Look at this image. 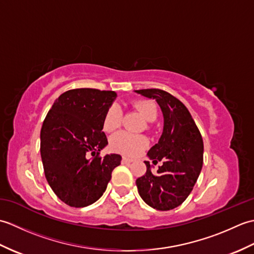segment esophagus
<instances>
[{"instance_id": "34e87169", "label": "esophagus", "mask_w": 254, "mask_h": 254, "mask_svg": "<svg viewBox=\"0 0 254 254\" xmlns=\"http://www.w3.org/2000/svg\"><path fill=\"white\" fill-rule=\"evenodd\" d=\"M122 161H123L124 164H130V163H133L134 159H132V158H128V157H126V156H123V157H122Z\"/></svg>"}]
</instances>
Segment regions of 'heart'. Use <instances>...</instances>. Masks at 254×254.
I'll list each match as a JSON object with an SVG mask.
<instances>
[{
  "mask_svg": "<svg viewBox=\"0 0 254 254\" xmlns=\"http://www.w3.org/2000/svg\"><path fill=\"white\" fill-rule=\"evenodd\" d=\"M133 107L144 120L148 122L154 121L157 117V108L152 101L137 100L133 102ZM122 113L121 109L117 105H112L105 113L102 127L106 132H113L121 126ZM148 139L144 135L138 134H128L127 132H119L110 139V146L117 153L127 156H136L147 147Z\"/></svg>",
  "mask_w": 254,
  "mask_h": 254,
  "instance_id": "obj_1",
  "label": "heart"
}]
</instances>
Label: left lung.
Returning <instances> with one entry per match:
<instances>
[{
    "label": "left lung",
    "instance_id": "1",
    "mask_svg": "<svg viewBox=\"0 0 254 254\" xmlns=\"http://www.w3.org/2000/svg\"><path fill=\"white\" fill-rule=\"evenodd\" d=\"M135 93L155 99L164 116V130L157 144L148 150L153 164L163 161L153 174L149 161L146 174L137 178L136 187L143 201L158 210L179 206L191 193L203 165V139L187 107L165 90L150 88Z\"/></svg>",
    "mask_w": 254,
    "mask_h": 254
}]
</instances>
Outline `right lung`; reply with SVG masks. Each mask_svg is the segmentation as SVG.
Listing matches in <instances>:
<instances>
[{
    "label": "right lung",
    "mask_w": 254,
    "mask_h": 254,
    "mask_svg": "<svg viewBox=\"0 0 254 254\" xmlns=\"http://www.w3.org/2000/svg\"><path fill=\"white\" fill-rule=\"evenodd\" d=\"M116 97L111 90H67L55 101L42 124L40 154L46 179L69 206L85 207L99 199L112 170L121 163L118 154L99 156L108 144L102 121Z\"/></svg>",
    "instance_id": "right-lung-1"
}]
</instances>
